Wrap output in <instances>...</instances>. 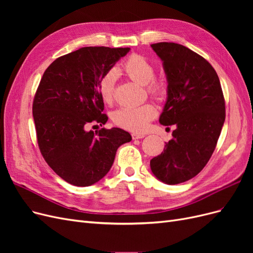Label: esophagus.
Listing matches in <instances>:
<instances>
[{
	"label": "esophagus",
	"instance_id": "obj_1",
	"mask_svg": "<svg viewBox=\"0 0 253 253\" xmlns=\"http://www.w3.org/2000/svg\"><path fill=\"white\" fill-rule=\"evenodd\" d=\"M145 135L144 134H140V133H133L132 134V138L133 139H141L143 138Z\"/></svg>",
	"mask_w": 253,
	"mask_h": 253
}]
</instances>
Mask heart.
<instances>
[{"label": "heart", "instance_id": "1", "mask_svg": "<svg viewBox=\"0 0 253 253\" xmlns=\"http://www.w3.org/2000/svg\"><path fill=\"white\" fill-rule=\"evenodd\" d=\"M122 70L129 79L142 84L148 93L154 97L165 94L166 85L163 81L154 79L155 67L151 61L141 55L129 56L122 65ZM117 72L111 70L105 73L98 84V91L102 101L112 104L115 99V83ZM157 115L155 106L151 103H143L138 106H125L112 114V120L116 126L127 131L139 133L145 129L149 122Z\"/></svg>", "mask_w": 253, "mask_h": 253}]
</instances>
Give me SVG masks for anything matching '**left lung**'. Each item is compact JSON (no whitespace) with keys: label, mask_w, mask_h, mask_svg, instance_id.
<instances>
[{"label":"left lung","mask_w":253,"mask_h":253,"mask_svg":"<svg viewBox=\"0 0 253 253\" xmlns=\"http://www.w3.org/2000/svg\"><path fill=\"white\" fill-rule=\"evenodd\" d=\"M151 47L163 61L168 82L159 122L176 128L150 166L157 179L177 185L193 178L209 162L225 122V99L218 76L205 58L177 43Z\"/></svg>","instance_id":"8db88e82"}]
</instances>
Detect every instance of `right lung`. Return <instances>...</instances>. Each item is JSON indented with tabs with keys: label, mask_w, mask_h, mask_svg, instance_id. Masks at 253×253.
Wrapping results in <instances>:
<instances>
[{
	"label": "right lung",
	"mask_w": 253,
	"mask_h": 253,
	"mask_svg": "<svg viewBox=\"0 0 253 253\" xmlns=\"http://www.w3.org/2000/svg\"><path fill=\"white\" fill-rule=\"evenodd\" d=\"M128 47H82L44 72L33 103L37 139L45 162L71 185L87 187L108 174L117 149L132 136L119 127L87 131L108 121L98 84Z\"/></svg>",
	"instance_id": "obj_1"
}]
</instances>
